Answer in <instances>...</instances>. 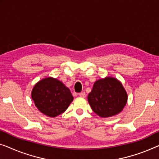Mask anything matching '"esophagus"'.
Returning <instances> with one entry per match:
<instances>
[{"instance_id":"34e87169","label":"esophagus","mask_w":159,"mask_h":159,"mask_svg":"<svg viewBox=\"0 0 159 159\" xmlns=\"http://www.w3.org/2000/svg\"><path fill=\"white\" fill-rule=\"evenodd\" d=\"M79 96H80V97H83V98H85V97H86V93H85L84 91H83V92H80V93H79Z\"/></svg>"}]
</instances>
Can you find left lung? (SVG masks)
Instances as JSON below:
<instances>
[{"label": "left lung", "mask_w": 159, "mask_h": 159, "mask_svg": "<svg viewBox=\"0 0 159 159\" xmlns=\"http://www.w3.org/2000/svg\"><path fill=\"white\" fill-rule=\"evenodd\" d=\"M88 101L95 113L103 118L110 117L123 110L127 93L118 80L107 77L95 82Z\"/></svg>", "instance_id": "left-lung-1"}]
</instances>
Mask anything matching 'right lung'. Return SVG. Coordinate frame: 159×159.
I'll use <instances>...</instances> for the list:
<instances>
[{"label":"right lung","mask_w":159,"mask_h":159,"mask_svg":"<svg viewBox=\"0 0 159 159\" xmlns=\"http://www.w3.org/2000/svg\"><path fill=\"white\" fill-rule=\"evenodd\" d=\"M31 96L38 109L50 117L64 112L73 99L70 90L62 82L51 77L37 83Z\"/></svg>","instance_id":"right-lung-1"}]
</instances>
